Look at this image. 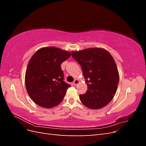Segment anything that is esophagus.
<instances>
[{
	"instance_id": "1",
	"label": "esophagus",
	"mask_w": 146,
	"mask_h": 146,
	"mask_svg": "<svg viewBox=\"0 0 146 146\" xmlns=\"http://www.w3.org/2000/svg\"><path fill=\"white\" fill-rule=\"evenodd\" d=\"M79 83H80V81H79L78 80H77V79H76V80H75L74 81V82H73V85L74 86H77V85H78Z\"/></svg>"
}]
</instances>
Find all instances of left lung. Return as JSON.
Listing matches in <instances>:
<instances>
[{
  "label": "left lung",
  "mask_w": 146,
  "mask_h": 146,
  "mask_svg": "<svg viewBox=\"0 0 146 146\" xmlns=\"http://www.w3.org/2000/svg\"><path fill=\"white\" fill-rule=\"evenodd\" d=\"M72 55L81 65L88 86L86 93L79 96L82 103L92 110L105 107L115 95L119 80L113 56L107 50L98 47L72 51Z\"/></svg>",
  "instance_id": "left-lung-1"
}]
</instances>
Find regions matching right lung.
Returning a JSON list of instances; mask_svg holds the SVG:
<instances>
[{
    "label": "right lung",
    "instance_id": "1",
    "mask_svg": "<svg viewBox=\"0 0 146 146\" xmlns=\"http://www.w3.org/2000/svg\"><path fill=\"white\" fill-rule=\"evenodd\" d=\"M71 53L55 47L38 49L29 61L25 83L30 98L46 108L59 105L70 85L64 82L61 64Z\"/></svg>",
    "mask_w": 146,
    "mask_h": 146
}]
</instances>
